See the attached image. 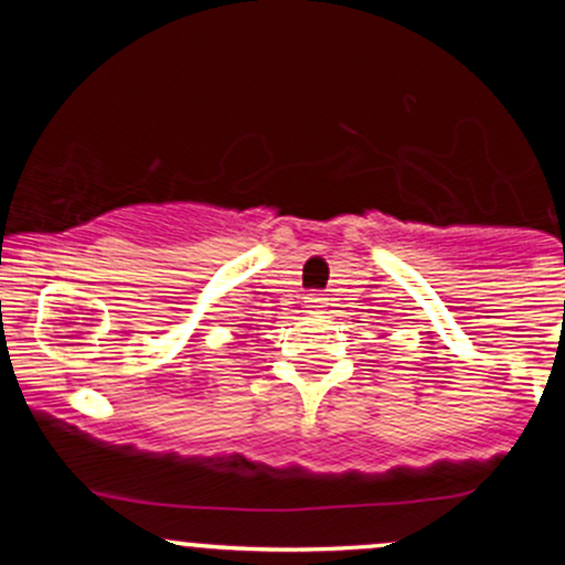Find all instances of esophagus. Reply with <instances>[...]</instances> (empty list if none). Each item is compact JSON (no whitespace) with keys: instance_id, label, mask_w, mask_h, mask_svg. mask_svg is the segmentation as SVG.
<instances>
[{"instance_id":"1","label":"esophagus","mask_w":565,"mask_h":565,"mask_svg":"<svg viewBox=\"0 0 565 565\" xmlns=\"http://www.w3.org/2000/svg\"><path fill=\"white\" fill-rule=\"evenodd\" d=\"M324 300H328V298H324L322 292H311V295H306V300H303V303H306V309L317 311V309H322V306H324Z\"/></svg>"}]
</instances>
